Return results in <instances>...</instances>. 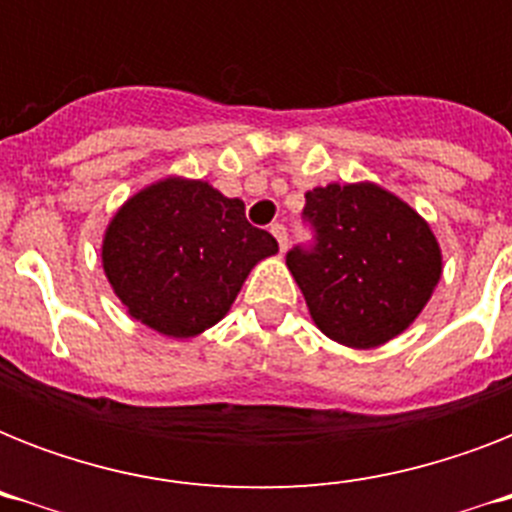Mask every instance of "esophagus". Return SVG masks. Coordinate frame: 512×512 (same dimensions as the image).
I'll list each match as a JSON object with an SVG mask.
<instances>
[{
  "label": "esophagus",
  "instance_id": "esophagus-1",
  "mask_svg": "<svg viewBox=\"0 0 512 512\" xmlns=\"http://www.w3.org/2000/svg\"><path fill=\"white\" fill-rule=\"evenodd\" d=\"M271 233L273 236H276V241H279V249L281 252H287V247H289V233H287V228H284V225H271Z\"/></svg>",
  "mask_w": 512,
  "mask_h": 512
}]
</instances>
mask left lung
<instances>
[{"instance_id": "left-lung-1", "label": "left lung", "mask_w": 512, "mask_h": 512, "mask_svg": "<svg viewBox=\"0 0 512 512\" xmlns=\"http://www.w3.org/2000/svg\"><path fill=\"white\" fill-rule=\"evenodd\" d=\"M311 247L287 268L329 340L366 350L398 337L441 279V247L406 201L374 183H329L305 193Z\"/></svg>"}]
</instances>
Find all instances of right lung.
<instances>
[{"label":"right lung","instance_id":"1","mask_svg":"<svg viewBox=\"0 0 512 512\" xmlns=\"http://www.w3.org/2000/svg\"><path fill=\"white\" fill-rule=\"evenodd\" d=\"M279 252L244 201L204 180L164 177L124 201L103 236V271L127 313L159 335H201L231 311L260 260Z\"/></svg>","mask_w":512,"mask_h":512}]
</instances>
